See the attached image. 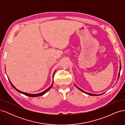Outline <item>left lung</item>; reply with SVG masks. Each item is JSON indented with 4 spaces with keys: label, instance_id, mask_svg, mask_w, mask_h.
I'll return each instance as SVG.
<instances>
[{
    "label": "left lung",
    "instance_id": "8db88e82",
    "mask_svg": "<svg viewBox=\"0 0 125 125\" xmlns=\"http://www.w3.org/2000/svg\"><path fill=\"white\" fill-rule=\"evenodd\" d=\"M120 70H121V65H120V67H119V73H118V79H117V80H118V78H119V75H120ZM74 85H75V86L77 87V88L79 89V90H80L81 91H82V92H83V93H85V94H88V95H92V96H99V95H102V94H103V93H102V94H91V93H88V92H85V91H84L83 90H81V89H80L79 88H78V87L75 85V84H74Z\"/></svg>",
    "mask_w": 125,
    "mask_h": 125
}]
</instances>
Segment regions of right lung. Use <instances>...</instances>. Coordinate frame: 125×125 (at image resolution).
<instances>
[{
    "label": "right lung",
    "mask_w": 125,
    "mask_h": 125,
    "mask_svg": "<svg viewBox=\"0 0 125 125\" xmlns=\"http://www.w3.org/2000/svg\"><path fill=\"white\" fill-rule=\"evenodd\" d=\"M55 71H54V74H53V78H54V73H55ZM9 79V82H10V83H11V85H12V86L13 87V88L16 90H17L18 92H19V93H22V94H24V95H26V96H30V97H37V96H42V95H44V94H45L48 91H49L50 90V89L52 88V84H53V83H54V80H52V85L49 87V88L47 89H46V90L45 91H44V92H41V93H38V94H30V93H25V92H22V91H20V90H18L17 88H16V87H15L12 84V83L11 82V81H10V80H9V79Z\"/></svg>",
    "instance_id": "add662e5"
}]
</instances>
